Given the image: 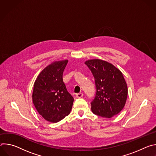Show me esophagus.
<instances>
[{
	"instance_id": "esophagus-1",
	"label": "esophagus",
	"mask_w": 156,
	"mask_h": 156,
	"mask_svg": "<svg viewBox=\"0 0 156 156\" xmlns=\"http://www.w3.org/2000/svg\"><path fill=\"white\" fill-rule=\"evenodd\" d=\"M83 96V93H78V94H76V97L77 98H82Z\"/></svg>"
}]
</instances>
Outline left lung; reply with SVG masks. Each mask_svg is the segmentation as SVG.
Wrapping results in <instances>:
<instances>
[{
  "label": "left lung",
  "mask_w": 156,
  "mask_h": 156,
  "mask_svg": "<svg viewBox=\"0 0 156 156\" xmlns=\"http://www.w3.org/2000/svg\"><path fill=\"white\" fill-rule=\"evenodd\" d=\"M95 80L96 93L91 102L92 112L99 116L111 118L124 107L128 95L126 83L121 71L107 61L88 60L84 63Z\"/></svg>",
  "instance_id": "1"
}]
</instances>
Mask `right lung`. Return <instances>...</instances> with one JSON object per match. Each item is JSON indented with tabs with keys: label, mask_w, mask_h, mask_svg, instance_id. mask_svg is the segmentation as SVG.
I'll use <instances>...</instances> for the list:
<instances>
[{
	"label": "right lung",
	"mask_w": 156,
	"mask_h": 156,
	"mask_svg": "<svg viewBox=\"0 0 156 156\" xmlns=\"http://www.w3.org/2000/svg\"><path fill=\"white\" fill-rule=\"evenodd\" d=\"M67 60L55 61L37 76L33 87V102L46 120L57 123L69 115L74 99L66 90L63 72Z\"/></svg>",
	"instance_id": "add662e5"
}]
</instances>
